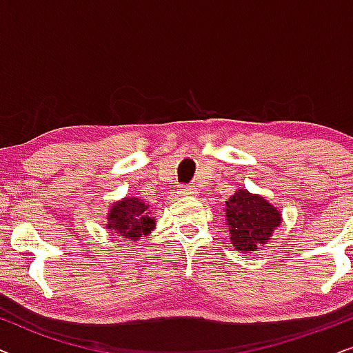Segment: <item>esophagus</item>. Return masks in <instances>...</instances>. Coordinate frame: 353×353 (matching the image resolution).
I'll list each match as a JSON object with an SVG mask.
<instances>
[{
  "label": "esophagus",
  "mask_w": 353,
  "mask_h": 353,
  "mask_svg": "<svg viewBox=\"0 0 353 353\" xmlns=\"http://www.w3.org/2000/svg\"><path fill=\"white\" fill-rule=\"evenodd\" d=\"M196 191L197 190L192 185H183L178 192H180L181 196H192V194H196Z\"/></svg>",
  "instance_id": "1"
}]
</instances>
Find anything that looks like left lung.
I'll return each mask as SVG.
<instances>
[{"instance_id":"1","label":"left lung","mask_w":353,"mask_h":353,"mask_svg":"<svg viewBox=\"0 0 353 353\" xmlns=\"http://www.w3.org/2000/svg\"><path fill=\"white\" fill-rule=\"evenodd\" d=\"M225 205L231 244L239 252H252L262 248L281 225V212L276 207L245 190L236 191Z\"/></svg>"}]
</instances>
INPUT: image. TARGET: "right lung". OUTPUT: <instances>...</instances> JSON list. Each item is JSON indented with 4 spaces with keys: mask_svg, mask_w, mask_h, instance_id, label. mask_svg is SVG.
<instances>
[{
    "mask_svg": "<svg viewBox=\"0 0 353 353\" xmlns=\"http://www.w3.org/2000/svg\"><path fill=\"white\" fill-rule=\"evenodd\" d=\"M148 207L143 199L133 196L114 202L108 214V230H114L120 238L128 241L141 239L156 226Z\"/></svg>",
    "mask_w": 353,
    "mask_h": 353,
    "instance_id": "1",
    "label": "right lung"
}]
</instances>
